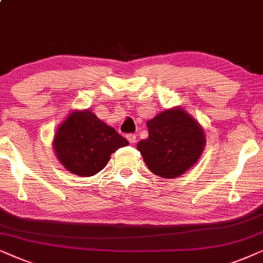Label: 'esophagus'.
Wrapping results in <instances>:
<instances>
[{
  "mask_svg": "<svg viewBox=\"0 0 263 263\" xmlns=\"http://www.w3.org/2000/svg\"><path fill=\"white\" fill-rule=\"evenodd\" d=\"M126 138H127V141L131 143V144H135L136 143V135H134V134L126 135Z\"/></svg>",
  "mask_w": 263,
  "mask_h": 263,
  "instance_id": "obj_1",
  "label": "esophagus"
}]
</instances>
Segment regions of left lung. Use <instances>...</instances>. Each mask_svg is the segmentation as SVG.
<instances>
[{"instance_id":"8db88e82","label":"left lung","mask_w":263,"mask_h":263,"mask_svg":"<svg viewBox=\"0 0 263 263\" xmlns=\"http://www.w3.org/2000/svg\"><path fill=\"white\" fill-rule=\"evenodd\" d=\"M149 137L137 149L154 174L177 178L197 162L205 145L202 126L183 108L161 111L146 122Z\"/></svg>"}]
</instances>
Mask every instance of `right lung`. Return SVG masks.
<instances>
[{"label":"right lung","mask_w":263,"mask_h":263,"mask_svg":"<svg viewBox=\"0 0 263 263\" xmlns=\"http://www.w3.org/2000/svg\"><path fill=\"white\" fill-rule=\"evenodd\" d=\"M54 152L66 170L91 177L103 170L110 155L128 142L91 110H73L54 136Z\"/></svg>","instance_id":"obj_1"}]
</instances>
